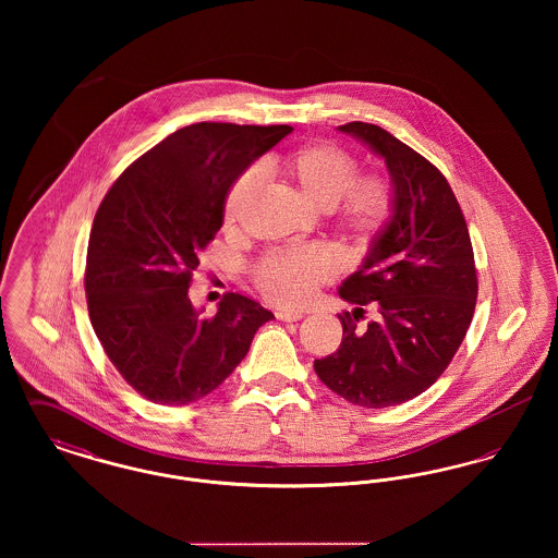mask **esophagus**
I'll return each instance as SVG.
<instances>
[{
    "instance_id": "34e87169",
    "label": "esophagus",
    "mask_w": 558,
    "mask_h": 558,
    "mask_svg": "<svg viewBox=\"0 0 558 558\" xmlns=\"http://www.w3.org/2000/svg\"><path fill=\"white\" fill-rule=\"evenodd\" d=\"M276 318L280 319V322H296V319L303 318V314L301 312H292V310H280V312H276Z\"/></svg>"
}]
</instances>
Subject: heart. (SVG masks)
I'll list each match as a JSON object with an SVG mask.
<instances>
[{"label":"heart","instance_id":"obj_1","mask_svg":"<svg viewBox=\"0 0 558 558\" xmlns=\"http://www.w3.org/2000/svg\"><path fill=\"white\" fill-rule=\"evenodd\" d=\"M271 173L303 192L318 209L339 213V221L353 234H372L389 219L393 190L385 178H357V165L330 144H305L266 162ZM257 187V173L242 171L226 194L223 223L236 228ZM332 269L330 259L312 246L287 248L266 257L255 269V282L267 301L276 305H305Z\"/></svg>","mask_w":558,"mask_h":558}]
</instances>
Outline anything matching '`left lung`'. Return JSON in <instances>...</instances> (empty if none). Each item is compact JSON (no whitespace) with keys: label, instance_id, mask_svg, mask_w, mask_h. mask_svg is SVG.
Returning <instances> with one entry per match:
<instances>
[{"label":"left lung","instance_id":"left-lung-1","mask_svg":"<svg viewBox=\"0 0 558 558\" xmlns=\"http://www.w3.org/2000/svg\"><path fill=\"white\" fill-rule=\"evenodd\" d=\"M339 132L385 160L393 209L362 266L341 282V299L355 310L339 314L343 341L314 368L349 403L389 408L426 391L462 343L477 301L473 244L435 165L378 125L353 121ZM368 302L379 316L357 327Z\"/></svg>","mask_w":558,"mask_h":558}]
</instances>
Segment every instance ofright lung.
I'll return each mask as SVG.
<instances>
[{"label": "right lung", "instance_id": "right-lung-1", "mask_svg": "<svg viewBox=\"0 0 558 558\" xmlns=\"http://www.w3.org/2000/svg\"><path fill=\"white\" fill-rule=\"evenodd\" d=\"M291 132L187 125L132 162L98 207L85 267L89 319L108 360L142 398L187 405L209 396L274 318L236 292L203 318L187 289L223 223L228 190Z\"/></svg>", "mask_w": 558, "mask_h": 558}]
</instances>
